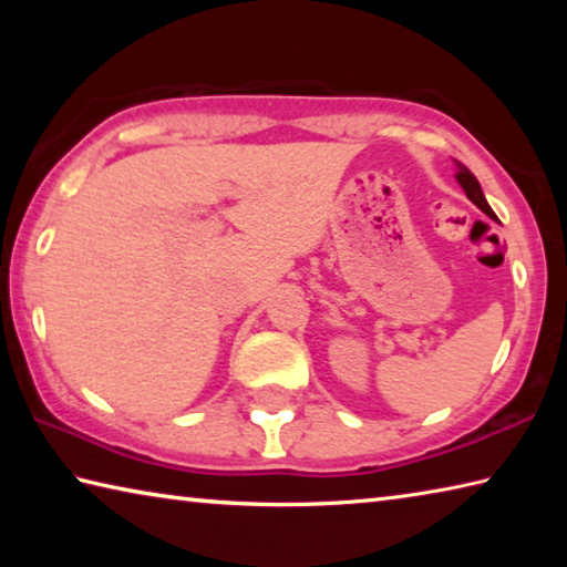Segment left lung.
<instances>
[{
  "mask_svg": "<svg viewBox=\"0 0 567 567\" xmlns=\"http://www.w3.org/2000/svg\"><path fill=\"white\" fill-rule=\"evenodd\" d=\"M455 179H457V185L463 187V192L467 195L470 203L483 209V213H485L487 217H495L491 205H487V199H485V195H483V187H480L477 177L463 165V162H457V159H455Z\"/></svg>",
  "mask_w": 567,
  "mask_h": 567,
  "instance_id": "left-lung-1",
  "label": "left lung"
}]
</instances>
